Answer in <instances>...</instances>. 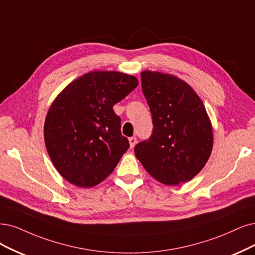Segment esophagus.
Segmentation results:
<instances>
[{
	"label": "esophagus",
	"instance_id": "1",
	"mask_svg": "<svg viewBox=\"0 0 255 255\" xmlns=\"http://www.w3.org/2000/svg\"><path fill=\"white\" fill-rule=\"evenodd\" d=\"M129 143H130V147H131V148H133V147L135 146V144L137 143V139H136V137H134V136L130 137V138H129Z\"/></svg>",
	"mask_w": 255,
	"mask_h": 255
}]
</instances>
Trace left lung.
I'll return each instance as SVG.
<instances>
[{
	"label": "left lung",
	"instance_id": "8db88e82",
	"mask_svg": "<svg viewBox=\"0 0 255 255\" xmlns=\"http://www.w3.org/2000/svg\"><path fill=\"white\" fill-rule=\"evenodd\" d=\"M142 90L152 117L148 139L134 153L156 181L173 186L190 181L211 154L212 127L194 90L172 75L143 71Z\"/></svg>",
	"mask_w": 255,
	"mask_h": 255
}]
</instances>
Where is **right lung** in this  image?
Segmentation results:
<instances>
[{"instance_id":"1","label":"right lung","mask_w":255,"mask_h":255,"mask_svg":"<svg viewBox=\"0 0 255 255\" xmlns=\"http://www.w3.org/2000/svg\"><path fill=\"white\" fill-rule=\"evenodd\" d=\"M138 84L133 75L93 71L70 83L47 113V151L60 174L84 188L100 184L128 148L121 118L112 107Z\"/></svg>"}]
</instances>
